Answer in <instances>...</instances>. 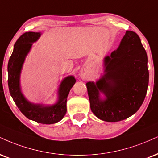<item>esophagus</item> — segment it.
<instances>
[{"label":"esophagus","mask_w":158,"mask_h":158,"mask_svg":"<svg viewBox=\"0 0 158 158\" xmlns=\"http://www.w3.org/2000/svg\"><path fill=\"white\" fill-rule=\"evenodd\" d=\"M81 78H83V79H84L85 75H84V74H81Z\"/></svg>","instance_id":"1"}]
</instances>
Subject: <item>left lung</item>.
<instances>
[{
    "mask_svg": "<svg viewBox=\"0 0 158 158\" xmlns=\"http://www.w3.org/2000/svg\"><path fill=\"white\" fill-rule=\"evenodd\" d=\"M147 54L135 32L127 31L116 51L104 58L105 74L86 84L90 109L102 121L116 122L139 110L149 85ZM106 95L100 98L99 92Z\"/></svg>",
    "mask_w": 158,
    "mask_h": 158,
    "instance_id": "obj_1",
    "label": "left lung"
}]
</instances>
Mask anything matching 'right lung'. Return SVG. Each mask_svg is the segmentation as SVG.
Listing matches in <instances>:
<instances>
[{
    "label": "right lung",
    "mask_w": 158,
    "mask_h": 158,
    "mask_svg": "<svg viewBox=\"0 0 158 158\" xmlns=\"http://www.w3.org/2000/svg\"><path fill=\"white\" fill-rule=\"evenodd\" d=\"M40 36V32H26L15 43L14 50L8 62V85L15 103L25 116L36 122L51 124L62 120L65 115L68 95L75 84L76 79L73 76H70L62 81L59 88V101L54 105L32 104L25 98L20 87V71L32 43L37 41Z\"/></svg>",
    "instance_id": "right-lung-1"
}]
</instances>
